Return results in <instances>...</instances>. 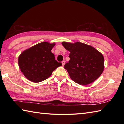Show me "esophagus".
I'll return each mask as SVG.
<instances>
[{
  "instance_id": "1",
  "label": "esophagus",
  "mask_w": 124,
  "mask_h": 124,
  "mask_svg": "<svg viewBox=\"0 0 124 124\" xmlns=\"http://www.w3.org/2000/svg\"><path fill=\"white\" fill-rule=\"evenodd\" d=\"M65 63V61H63L62 62V66H64Z\"/></svg>"
}]
</instances>
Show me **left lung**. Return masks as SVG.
I'll list each match as a JSON object with an SVG mask.
<instances>
[{
    "mask_svg": "<svg viewBox=\"0 0 124 124\" xmlns=\"http://www.w3.org/2000/svg\"><path fill=\"white\" fill-rule=\"evenodd\" d=\"M62 44L70 52L69 61L64 68L73 81L86 85L94 82L101 76L104 68V59L99 51L80 42H62Z\"/></svg>",
    "mask_w": 124,
    "mask_h": 124,
    "instance_id": "left-lung-1",
    "label": "left lung"
}]
</instances>
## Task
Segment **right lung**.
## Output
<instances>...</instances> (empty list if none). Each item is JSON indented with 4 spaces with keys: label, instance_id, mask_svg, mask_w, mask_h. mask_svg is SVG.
<instances>
[{
    "label": "right lung",
    "instance_id": "1",
    "mask_svg": "<svg viewBox=\"0 0 124 124\" xmlns=\"http://www.w3.org/2000/svg\"><path fill=\"white\" fill-rule=\"evenodd\" d=\"M55 44L44 41L33 46L21 53L18 58L20 69L29 80L39 83L51 76L62 65L55 60L51 50Z\"/></svg>",
    "mask_w": 124,
    "mask_h": 124
}]
</instances>
